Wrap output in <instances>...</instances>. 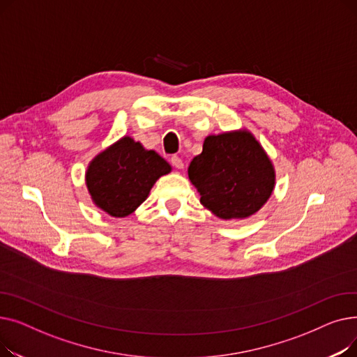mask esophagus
<instances>
[{
  "label": "esophagus",
  "instance_id": "esophagus-1",
  "mask_svg": "<svg viewBox=\"0 0 357 357\" xmlns=\"http://www.w3.org/2000/svg\"><path fill=\"white\" fill-rule=\"evenodd\" d=\"M171 163L176 167V169H183V162L179 156H172L171 158Z\"/></svg>",
  "mask_w": 357,
  "mask_h": 357
}]
</instances>
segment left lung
<instances>
[{"instance_id":"1","label":"left lung","mask_w":357,"mask_h":357,"mask_svg":"<svg viewBox=\"0 0 357 357\" xmlns=\"http://www.w3.org/2000/svg\"><path fill=\"white\" fill-rule=\"evenodd\" d=\"M188 176L204 207L224 220L255 214L275 186L273 166L248 131L208 136Z\"/></svg>"}]
</instances>
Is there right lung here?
<instances>
[{
  "label": "right lung",
  "instance_id": "add662e5",
  "mask_svg": "<svg viewBox=\"0 0 357 357\" xmlns=\"http://www.w3.org/2000/svg\"><path fill=\"white\" fill-rule=\"evenodd\" d=\"M169 172L171 166L155 150H146L133 139L124 137L91 162L86 186L100 208L112 217H126Z\"/></svg>",
  "mask_w": 357,
  "mask_h": 357
}]
</instances>
